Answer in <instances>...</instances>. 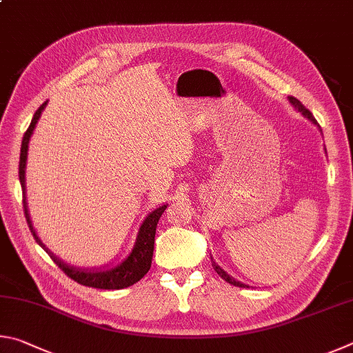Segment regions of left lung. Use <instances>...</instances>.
Returning a JSON list of instances; mask_svg holds the SVG:
<instances>
[{"label":"left lung","instance_id":"1","mask_svg":"<svg viewBox=\"0 0 353 353\" xmlns=\"http://www.w3.org/2000/svg\"><path fill=\"white\" fill-rule=\"evenodd\" d=\"M288 101H290V103H292L296 110L299 111V113L304 114L308 121H310L312 123H314V125H318V122H316V119H314V117H313V114H312L310 111H308V110L304 107V105H302V103L298 101V99L293 97V96H290V97H288ZM318 127H319V125H318ZM319 130H321V128H319ZM211 262H212V267H214V270L217 271V274L221 277V279H225L226 282H230L231 285H234V287H240V288H245V287H246V288H248V285H246V283L240 282V281H236V279H234L232 276L228 274L223 268H220V265H219L217 262H215L212 257H211Z\"/></svg>","mask_w":353,"mask_h":353}]
</instances>
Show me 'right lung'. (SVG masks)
I'll list each match as a JSON object with an SVG mask.
<instances>
[{
	"instance_id": "right-lung-1",
	"label": "right lung",
	"mask_w": 353,
	"mask_h": 353,
	"mask_svg": "<svg viewBox=\"0 0 353 353\" xmlns=\"http://www.w3.org/2000/svg\"><path fill=\"white\" fill-rule=\"evenodd\" d=\"M46 103H41V107L35 111V114L30 121V125L26 130V133L23 136L21 141V153H20V167H18V175H20V183L23 188V208H24V215H26L29 230L32 232L34 239L37 240L43 250H45L49 257L59 265V268L63 271L66 276H70L72 281L77 283H82L85 287H92V288H101V290H121L133 285L142 277L147 274V271L150 270L152 265V257H153V245H154V234H157V225L161 219V215L165 211V205H161L159 208L153 209V211L147 215L139 226L138 236H136L133 250L130 254L123 259L121 263H117L116 267L107 268L99 267V268H82V267H74L61 261L60 257L54 254L52 251L46 248V245L41 242L40 237L37 236L34 230L32 220H30V215L28 211V201H26V161H28V150H29V141L30 136L34 133V128L39 122L41 111L46 108Z\"/></svg>"
}]
</instances>
